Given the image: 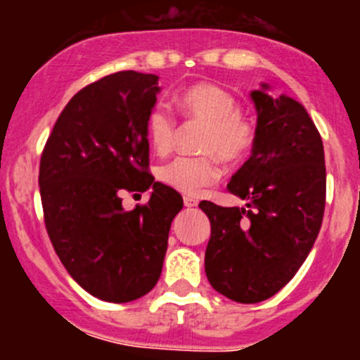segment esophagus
I'll return each instance as SVG.
<instances>
[{
	"instance_id": "esophagus-1",
	"label": "esophagus",
	"mask_w": 360,
	"mask_h": 360,
	"mask_svg": "<svg viewBox=\"0 0 360 360\" xmlns=\"http://www.w3.org/2000/svg\"><path fill=\"white\" fill-rule=\"evenodd\" d=\"M183 202H184V205H186V207L198 205V200H197V198H193V197H184Z\"/></svg>"
}]
</instances>
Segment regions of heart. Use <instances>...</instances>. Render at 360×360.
Returning a JSON list of instances; mask_svg holds the SVG:
<instances>
[{
  "mask_svg": "<svg viewBox=\"0 0 360 360\" xmlns=\"http://www.w3.org/2000/svg\"><path fill=\"white\" fill-rule=\"evenodd\" d=\"M174 104L183 116L205 123L200 150L205 155H181L158 169L167 186L188 195H198L221 176L217 154L224 162H240L256 144V123L238 111L231 92L214 83H197L174 96ZM176 118L163 104H155L146 116V136L157 153H167L174 144Z\"/></svg>",
  "mask_w": 360,
  "mask_h": 360,
  "instance_id": "b5f03b06",
  "label": "heart"
}]
</instances>
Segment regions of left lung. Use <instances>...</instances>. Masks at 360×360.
Masks as SVG:
<instances>
[{"instance_id": "1", "label": "left lung", "mask_w": 360, "mask_h": 360, "mask_svg": "<svg viewBox=\"0 0 360 360\" xmlns=\"http://www.w3.org/2000/svg\"><path fill=\"white\" fill-rule=\"evenodd\" d=\"M250 94L257 110L252 155L228 190L244 207L200 202L209 216L205 274L210 285L238 303L277 294L310 254L326 207L324 146L307 110L291 97Z\"/></svg>"}]
</instances>
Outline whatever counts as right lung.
<instances>
[{"label": "right lung", "instance_id": "right-lung-1", "mask_svg": "<svg viewBox=\"0 0 360 360\" xmlns=\"http://www.w3.org/2000/svg\"><path fill=\"white\" fill-rule=\"evenodd\" d=\"M158 76L120 71L83 86L53 125L39 160L46 233L72 278L99 300L127 303L157 285L170 223L183 209L150 174L146 116ZM154 190L134 211L123 191Z\"/></svg>", "mask_w": 360, "mask_h": 360}]
</instances>
